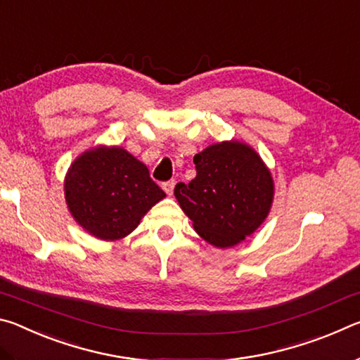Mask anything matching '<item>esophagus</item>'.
Wrapping results in <instances>:
<instances>
[{
  "instance_id": "1",
  "label": "esophagus",
  "mask_w": 360,
  "mask_h": 360,
  "mask_svg": "<svg viewBox=\"0 0 360 360\" xmlns=\"http://www.w3.org/2000/svg\"><path fill=\"white\" fill-rule=\"evenodd\" d=\"M174 186H176V182L172 179V181H167V182H163L162 184V187H163V191H165L168 195H172L173 193V191H174Z\"/></svg>"
}]
</instances>
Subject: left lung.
Masks as SVG:
<instances>
[{
	"instance_id": "8db88e82",
	"label": "left lung",
	"mask_w": 360,
	"mask_h": 360,
	"mask_svg": "<svg viewBox=\"0 0 360 360\" xmlns=\"http://www.w3.org/2000/svg\"><path fill=\"white\" fill-rule=\"evenodd\" d=\"M197 176L174 197L205 241L231 248L252 235L273 203V178L257 152L240 141L212 144L193 157Z\"/></svg>"
}]
</instances>
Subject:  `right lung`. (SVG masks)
<instances>
[{"instance_id": "add662e5", "label": "right lung", "mask_w": 360, "mask_h": 360, "mask_svg": "<svg viewBox=\"0 0 360 360\" xmlns=\"http://www.w3.org/2000/svg\"><path fill=\"white\" fill-rule=\"evenodd\" d=\"M65 198L75 221L90 235L114 241L131 233L165 192L148 167L125 149L100 148L79 155L66 173Z\"/></svg>"}]
</instances>
